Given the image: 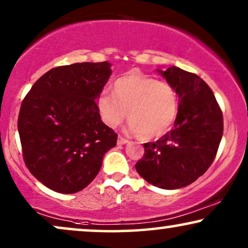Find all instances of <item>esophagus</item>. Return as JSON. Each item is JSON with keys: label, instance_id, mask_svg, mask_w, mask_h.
I'll return each instance as SVG.
<instances>
[{"label": "esophagus", "instance_id": "esophagus-1", "mask_svg": "<svg viewBox=\"0 0 248 248\" xmlns=\"http://www.w3.org/2000/svg\"><path fill=\"white\" fill-rule=\"evenodd\" d=\"M129 140H128L127 139H124V137L122 136H119L118 137V145H124V144H127Z\"/></svg>", "mask_w": 248, "mask_h": 248}]
</instances>
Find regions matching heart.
<instances>
[{"instance_id": "b5f03b06", "label": "heart", "mask_w": 248, "mask_h": 248, "mask_svg": "<svg viewBox=\"0 0 248 248\" xmlns=\"http://www.w3.org/2000/svg\"><path fill=\"white\" fill-rule=\"evenodd\" d=\"M111 93L103 92L97 99L102 120L109 128L129 120V130L140 139L160 137L170 129L178 111L176 90L167 81L140 73H129L115 80Z\"/></svg>"}]
</instances>
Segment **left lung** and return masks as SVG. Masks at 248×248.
Instances as JSON below:
<instances>
[{
    "label": "left lung",
    "instance_id": "1",
    "mask_svg": "<svg viewBox=\"0 0 248 248\" xmlns=\"http://www.w3.org/2000/svg\"><path fill=\"white\" fill-rule=\"evenodd\" d=\"M176 90L178 112L174 129L144 144L137 173L166 190L186 186L205 174L214 161L223 135V115L208 84L197 74L176 66L158 70Z\"/></svg>",
    "mask_w": 248,
    "mask_h": 248
}]
</instances>
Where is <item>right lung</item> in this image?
<instances>
[{
  "label": "right lung",
  "instance_id": "obj_1",
  "mask_svg": "<svg viewBox=\"0 0 248 248\" xmlns=\"http://www.w3.org/2000/svg\"><path fill=\"white\" fill-rule=\"evenodd\" d=\"M111 64L75 62L43 74L24 98L18 131L25 165L59 193H75L93 182L118 135L101 120L97 99Z\"/></svg>",
  "mask_w": 248,
  "mask_h": 248
}]
</instances>
